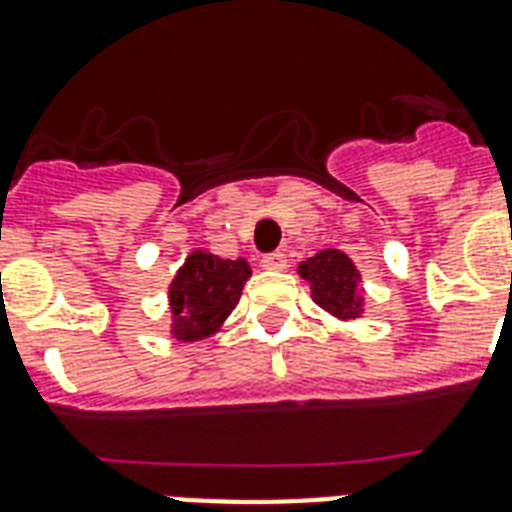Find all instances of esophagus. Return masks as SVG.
Instances as JSON below:
<instances>
[{
	"mask_svg": "<svg viewBox=\"0 0 512 512\" xmlns=\"http://www.w3.org/2000/svg\"><path fill=\"white\" fill-rule=\"evenodd\" d=\"M260 265L265 271H284L287 268V255L284 252H268V255H263Z\"/></svg>",
	"mask_w": 512,
	"mask_h": 512,
	"instance_id": "esophagus-1",
	"label": "esophagus"
}]
</instances>
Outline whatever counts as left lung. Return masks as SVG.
<instances>
[{
  "mask_svg": "<svg viewBox=\"0 0 512 512\" xmlns=\"http://www.w3.org/2000/svg\"><path fill=\"white\" fill-rule=\"evenodd\" d=\"M298 273L311 284V298L335 319H357L365 311L360 271L341 249H322L298 265Z\"/></svg>",
  "mask_w": 512,
  "mask_h": 512,
  "instance_id": "1",
  "label": "left lung"
}]
</instances>
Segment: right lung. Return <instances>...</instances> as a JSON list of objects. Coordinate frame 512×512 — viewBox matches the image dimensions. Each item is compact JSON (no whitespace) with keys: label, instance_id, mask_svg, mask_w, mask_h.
Wrapping results in <instances>:
<instances>
[{"label":"right lung","instance_id":"right-lung-1","mask_svg":"<svg viewBox=\"0 0 512 512\" xmlns=\"http://www.w3.org/2000/svg\"><path fill=\"white\" fill-rule=\"evenodd\" d=\"M249 276L252 268L244 257L222 260L204 249L187 255L169 287L171 335L187 343L217 333L239 303Z\"/></svg>","mask_w":512,"mask_h":512}]
</instances>
